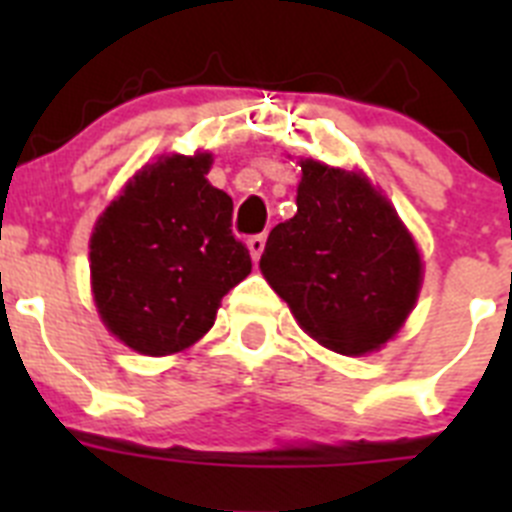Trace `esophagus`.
I'll use <instances>...</instances> for the list:
<instances>
[{"instance_id":"34e87169","label":"esophagus","mask_w":512,"mask_h":512,"mask_svg":"<svg viewBox=\"0 0 512 512\" xmlns=\"http://www.w3.org/2000/svg\"><path fill=\"white\" fill-rule=\"evenodd\" d=\"M264 246H266V235L264 233L251 235V238H248V251H251L253 261L261 259V253H264Z\"/></svg>"}]
</instances>
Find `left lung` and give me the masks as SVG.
<instances>
[{
  "mask_svg": "<svg viewBox=\"0 0 512 512\" xmlns=\"http://www.w3.org/2000/svg\"><path fill=\"white\" fill-rule=\"evenodd\" d=\"M300 166L297 215L271 230L259 266L315 341L346 356L374 351L418 300L420 253L364 176L312 158Z\"/></svg>",
  "mask_w": 512,
  "mask_h": 512,
  "instance_id": "obj_1",
  "label": "left lung"
}]
</instances>
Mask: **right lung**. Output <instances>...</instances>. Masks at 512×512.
<instances>
[{"label": "right lung", "instance_id": "obj_1", "mask_svg": "<svg viewBox=\"0 0 512 512\" xmlns=\"http://www.w3.org/2000/svg\"><path fill=\"white\" fill-rule=\"evenodd\" d=\"M210 153L169 156L140 171L97 220L92 289L125 346L169 356L215 323L220 300L251 274L233 235V200L207 182Z\"/></svg>", "mask_w": 512, "mask_h": 512}]
</instances>
